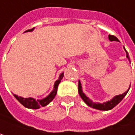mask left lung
<instances>
[{
	"label": "left lung",
	"instance_id": "left-lung-1",
	"mask_svg": "<svg viewBox=\"0 0 135 135\" xmlns=\"http://www.w3.org/2000/svg\"><path fill=\"white\" fill-rule=\"evenodd\" d=\"M108 37H109V40H110V41H119V40L117 39V37H115V36H113V35H110H110L108 36ZM125 50H126V49H125ZM126 56H127V58L130 60L129 56H128V52L126 50ZM129 89H130V87H129ZM128 90H129V89H128L125 93H123L122 95H117L116 97H114L111 101L105 102V103H104V104H98V103L96 104V103H94L93 101H91L90 99H89V98L86 97V96L84 95V93H83L80 82L79 81V83H78V91H79V94H80V97L82 98V99L85 101V103H86L87 105H89V106L91 107H92V108L98 109V110H109L113 109L114 107L117 106V104H118L120 101H122L125 96L126 95V94L128 93Z\"/></svg>",
	"mask_w": 135,
	"mask_h": 135
}]
</instances>
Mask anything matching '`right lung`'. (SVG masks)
Segmentation results:
<instances>
[{
  "label": "right lung",
  "instance_id": "obj_1",
  "mask_svg": "<svg viewBox=\"0 0 135 135\" xmlns=\"http://www.w3.org/2000/svg\"><path fill=\"white\" fill-rule=\"evenodd\" d=\"M34 28L29 29L26 31H31ZM64 76V74L62 73L59 76V80L55 81L54 85V89L49 94V95L47 96L46 98H45L44 99H42V100H35L34 98H24L22 97H19L17 96L16 95H14V97L18 100L24 107H27V108H30V109H38L41 107H45L48 104H49L51 101L54 99L55 96L56 95V93H57V89H58V86L61 82V80L63 78Z\"/></svg>",
  "mask_w": 135,
  "mask_h": 135
}]
</instances>
